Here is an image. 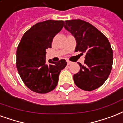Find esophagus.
Listing matches in <instances>:
<instances>
[{"instance_id": "34e87169", "label": "esophagus", "mask_w": 123, "mask_h": 123, "mask_svg": "<svg viewBox=\"0 0 123 123\" xmlns=\"http://www.w3.org/2000/svg\"><path fill=\"white\" fill-rule=\"evenodd\" d=\"M67 65H70L72 63V62H70V61H67Z\"/></svg>"}]
</instances>
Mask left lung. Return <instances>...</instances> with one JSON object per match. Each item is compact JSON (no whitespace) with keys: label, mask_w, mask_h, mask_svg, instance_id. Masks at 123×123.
Segmentation results:
<instances>
[{"label":"left lung","mask_w":123,"mask_h":123,"mask_svg":"<svg viewBox=\"0 0 123 123\" xmlns=\"http://www.w3.org/2000/svg\"><path fill=\"white\" fill-rule=\"evenodd\" d=\"M65 28L76 40L75 52L85 54L84 65L73 76L76 86L87 91L100 87L110 75L113 51L105 36L91 24L80 19L65 21Z\"/></svg>","instance_id":"obj_1"}]
</instances>
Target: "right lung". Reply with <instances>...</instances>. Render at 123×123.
<instances>
[{
	"label": "right lung",
	"instance_id": "1",
	"mask_svg": "<svg viewBox=\"0 0 123 123\" xmlns=\"http://www.w3.org/2000/svg\"><path fill=\"white\" fill-rule=\"evenodd\" d=\"M63 25L62 20L37 23L24 34L17 47V70L24 83L33 92L45 94L54 90L60 72L67 65L63 59L45 63L46 49L51 48L54 37Z\"/></svg>",
	"mask_w": 123,
	"mask_h": 123
}]
</instances>
